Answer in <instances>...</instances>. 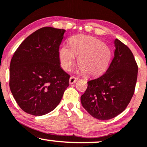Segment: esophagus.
Instances as JSON below:
<instances>
[{
  "label": "esophagus",
  "mask_w": 147,
  "mask_h": 147,
  "mask_svg": "<svg viewBox=\"0 0 147 147\" xmlns=\"http://www.w3.org/2000/svg\"><path fill=\"white\" fill-rule=\"evenodd\" d=\"M78 79H79L78 78H76L75 77H71L69 79V83L70 85H72V84L76 83V82L78 81Z\"/></svg>",
  "instance_id": "34e87169"
}]
</instances>
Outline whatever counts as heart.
<instances>
[{
  "label": "heart",
  "mask_w": 147,
  "mask_h": 147,
  "mask_svg": "<svg viewBox=\"0 0 147 147\" xmlns=\"http://www.w3.org/2000/svg\"><path fill=\"white\" fill-rule=\"evenodd\" d=\"M87 75H97L103 72L109 65L111 52L109 47L94 37L77 35L70 39V46L60 47L58 56L60 65L65 70H70L75 63Z\"/></svg>",
  "instance_id": "1"
}]
</instances>
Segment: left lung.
<instances>
[{"instance_id":"8db88e82","label":"left lung","mask_w":147,"mask_h":147,"mask_svg":"<svg viewBox=\"0 0 147 147\" xmlns=\"http://www.w3.org/2000/svg\"><path fill=\"white\" fill-rule=\"evenodd\" d=\"M114 44V57L107 71L88 81L81 97L83 107L98 120H109L126 108L137 80L138 66L132 52L118 39Z\"/></svg>"}]
</instances>
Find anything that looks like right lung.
<instances>
[{"label": "right lung", "instance_id": "obj_1", "mask_svg": "<svg viewBox=\"0 0 147 147\" xmlns=\"http://www.w3.org/2000/svg\"><path fill=\"white\" fill-rule=\"evenodd\" d=\"M66 30L42 27L18 47L10 64L9 86L25 112L43 116L56 108L69 86L60 67L59 47Z\"/></svg>", "mask_w": 147, "mask_h": 147}]
</instances>
